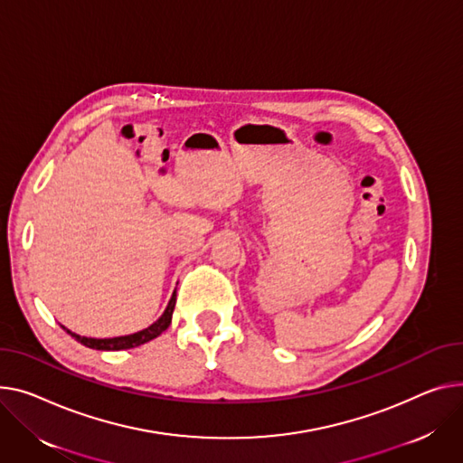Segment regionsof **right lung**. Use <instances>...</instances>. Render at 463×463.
Masks as SVG:
<instances>
[{"label": "right lung", "instance_id": "right-lung-1", "mask_svg": "<svg viewBox=\"0 0 463 463\" xmlns=\"http://www.w3.org/2000/svg\"><path fill=\"white\" fill-rule=\"evenodd\" d=\"M175 303H176V290L173 292V296L169 299V305H167L165 313L156 322H154L152 326H148L146 329L137 331L134 335L113 336V338H89V336H80V335L69 331L67 327H63V329L69 335H72L78 343H81L83 346L92 348V350H128V348H136V346H141V345L152 341V338H156L158 335H162L169 327L171 317H173V309H175Z\"/></svg>", "mask_w": 463, "mask_h": 463}]
</instances>
